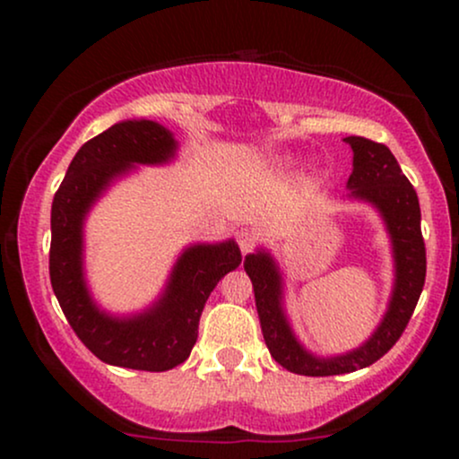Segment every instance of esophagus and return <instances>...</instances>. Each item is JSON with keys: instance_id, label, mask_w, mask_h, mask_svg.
I'll return each instance as SVG.
<instances>
[{"instance_id": "1", "label": "esophagus", "mask_w": 459, "mask_h": 459, "mask_svg": "<svg viewBox=\"0 0 459 459\" xmlns=\"http://www.w3.org/2000/svg\"><path fill=\"white\" fill-rule=\"evenodd\" d=\"M237 244H239V250L250 252L252 246H255V230L252 229H239L237 230Z\"/></svg>"}]
</instances>
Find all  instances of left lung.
<instances>
[{"mask_svg":"<svg viewBox=\"0 0 459 459\" xmlns=\"http://www.w3.org/2000/svg\"><path fill=\"white\" fill-rule=\"evenodd\" d=\"M354 151L347 198L373 207L382 218L393 252V291L386 313L373 334L356 350L336 356H317L299 343L284 308V276L272 252L259 247L246 255L244 270L255 289L263 339L278 365L298 376L324 377L365 368L397 343L412 317L425 284V244L420 235V207L414 187L384 144L360 135L343 138Z\"/></svg>","mask_w":459,"mask_h":459,"instance_id":"8db88e82","label":"left lung"}]
</instances>
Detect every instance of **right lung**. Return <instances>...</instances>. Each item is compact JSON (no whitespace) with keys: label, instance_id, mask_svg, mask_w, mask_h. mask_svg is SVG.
Here are the masks:
<instances>
[{"label":"right lung","instance_id":"1","mask_svg":"<svg viewBox=\"0 0 459 459\" xmlns=\"http://www.w3.org/2000/svg\"><path fill=\"white\" fill-rule=\"evenodd\" d=\"M177 151L175 134L155 120H120L77 151L51 204V287L82 343L108 365L168 371L186 362L204 302L241 263L235 239L189 244L163 291L140 313L114 315L92 298L83 267L88 213L116 181L140 166H166L177 160Z\"/></svg>","mask_w":459,"mask_h":459}]
</instances>
